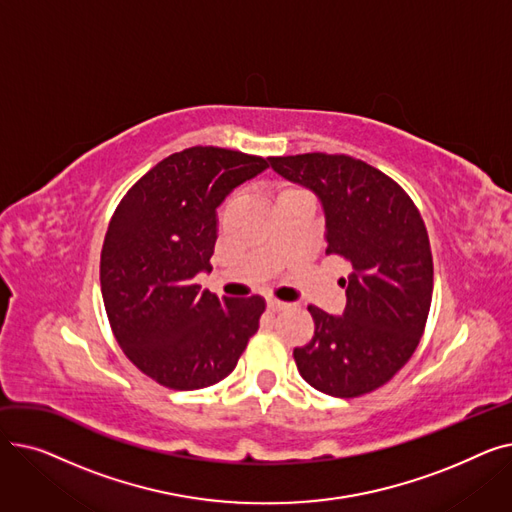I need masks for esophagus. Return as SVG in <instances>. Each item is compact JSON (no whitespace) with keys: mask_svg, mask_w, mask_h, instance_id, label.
Listing matches in <instances>:
<instances>
[{"mask_svg":"<svg viewBox=\"0 0 512 512\" xmlns=\"http://www.w3.org/2000/svg\"><path fill=\"white\" fill-rule=\"evenodd\" d=\"M284 309H288V303H282V301H276V299L267 301V311H270V313H278V311H284Z\"/></svg>","mask_w":512,"mask_h":512,"instance_id":"obj_1","label":"esophagus"}]
</instances>
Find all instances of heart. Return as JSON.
I'll use <instances>...</instances> for the list:
<instances>
[{"mask_svg":"<svg viewBox=\"0 0 512 512\" xmlns=\"http://www.w3.org/2000/svg\"><path fill=\"white\" fill-rule=\"evenodd\" d=\"M290 193H299V191H297V188H282L278 197H284V195H290Z\"/></svg>","mask_w":512,"mask_h":512,"instance_id":"1","label":"heart"}]
</instances>
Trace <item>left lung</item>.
<instances>
[{
  "label": "left lung",
  "mask_w": 512,
  "mask_h": 512,
  "mask_svg": "<svg viewBox=\"0 0 512 512\" xmlns=\"http://www.w3.org/2000/svg\"><path fill=\"white\" fill-rule=\"evenodd\" d=\"M272 170L319 199L328 255L351 263L342 315L309 307L315 334L294 348L315 390L355 398L390 382L421 340L434 290V263L409 195L365 161L305 153L270 157Z\"/></svg>",
  "instance_id": "8db88e82"
}]
</instances>
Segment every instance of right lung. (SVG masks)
Segmentation results:
<instances>
[{
  "instance_id": "1",
  "label": "right lung",
  "mask_w": 512,
  "mask_h": 512,
  "mask_svg": "<svg viewBox=\"0 0 512 512\" xmlns=\"http://www.w3.org/2000/svg\"><path fill=\"white\" fill-rule=\"evenodd\" d=\"M270 168V159L220 147L166 157L120 201L101 251V294L124 355L157 384L199 390L238 363L265 311L261 297L199 290L211 272L218 207Z\"/></svg>"
}]
</instances>
